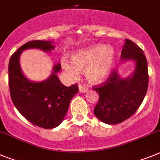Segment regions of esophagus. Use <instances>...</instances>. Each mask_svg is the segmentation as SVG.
<instances>
[{
  "label": "esophagus",
  "mask_w": 160,
  "mask_h": 160,
  "mask_svg": "<svg viewBox=\"0 0 160 160\" xmlns=\"http://www.w3.org/2000/svg\"><path fill=\"white\" fill-rule=\"evenodd\" d=\"M79 91H80V92H86L87 91H88V88L80 84V85H79Z\"/></svg>",
  "instance_id": "34e87169"
}]
</instances>
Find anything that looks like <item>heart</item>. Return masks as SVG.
<instances>
[{
    "label": "heart",
    "mask_w": 160,
    "mask_h": 160,
    "mask_svg": "<svg viewBox=\"0 0 160 160\" xmlns=\"http://www.w3.org/2000/svg\"><path fill=\"white\" fill-rule=\"evenodd\" d=\"M115 59L114 49L106 45H95L80 49L71 55L72 64L62 59L63 69L73 78L79 71L84 70L87 80L91 83L102 82L110 76Z\"/></svg>",
    "instance_id": "obj_1"
}]
</instances>
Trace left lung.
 I'll use <instances>...</instances> for the list:
<instances>
[{
	"label": "left lung",
	"instance_id": "1",
	"mask_svg": "<svg viewBox=\"0 0 160 160\" xmlns=\"http://www.w3.org/2000/svg\"><path fill=\"white\" fill-rule=\"evenodd\" d=\"M121 62L133 61L135 69L128 77H121L114 69L106 82L93 88L99 94L94 115L107 124L119 123L131 117L142 104L148 88V68L144 52L126 39L121 52Z\"/></svg>",
	"mask_w": 160,
	"mask_h": 160
}]
</instances>
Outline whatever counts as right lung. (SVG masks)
<instances>
[{
  "instance_id": "1",
  "label": "right lung",
  "mask_w": 160,
  "mask_h": 160,
  "mask_svg": "<svg viewBox=\"0 0 160 160\" xmlns=\"http://www.w3.org/2000/svg\"><path fill=\"white\" fill-rule=\"evenodd\" d=\"M53 41H32L24 44L13 53L9 62V86L12 102L28 121L43 128H53L62 122L70 102L79 92L77 84L67 87L57 73L60 63L53 67V72L45 80L36 82L24 76L20 67V55L29 49L50 52Z\"/></svg>"
}]
</instances>
